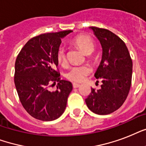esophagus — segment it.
<instances>
[{"label": "esophagus", "mask_w": 146, "mask_h": 146, "mask_svg": "<svg viewBox=\"0 0 146 146\" xmlns=\"http://www.w3.org/2000/svg\"><path fill=\"white\" fill-rule=\"evenodd\" d=\"M80 86V84L79 83H76V82H73V88H78V87Z\"/></svg>", "instance_id": "esophagus-1"}]
</instances>
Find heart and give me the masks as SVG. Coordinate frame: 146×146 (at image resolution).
<instances>
[{"mask_svg":"<svg viewBox=\"0 0 146 146\" xmlns=\"http://www.w3.org/2000/svg\"><path fill=\"white\" fill-rule=\"evenodd\" d=\"M73 44L77 46L85 54L89 55L94 51L95 44L93 40L86 35H77L72 40ZM57 60L60 65L66 63V50L60 47L57 51ZM92 72V69L88 66H76L70 69L66 73V77L72 82H82Z\"/></svg>","mask_w":146,"mask_h":146,"instance_id":"1","label":"heart"}]
</instances>
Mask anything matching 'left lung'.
Segmentation results:
<instances>
[{
	"mask_svg": "<svg viewBox=\"0 0 146 146\" xmlns=\"http://www.w3.org/2000/svg\"><path fill=\"white\" fill-rule=\"evenodd\" d=\"M102 48V61L95 76L102 82L101 89H92L86 99L92 112L106 115L120 108L129 94L133 61L124 42L111 31L90 27Z\"/></svg>",
	"mask_w": 146,
	"mask_h": 146,
	"instance_id": "obj_1",
	"label": "left lung"
}]
</instances>
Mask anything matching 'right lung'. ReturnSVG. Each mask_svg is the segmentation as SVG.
<instances>
[{
  "label": "right lung",
  "instance_id": "obj_1",
  "mask_svg": "<svg viewBox=\"0 0 146 146\" xmlns=\"http://www.w3.org/2000/svg\"><path fill=\"white\" fill-rule=\"evenodd\" d=\"M72 30L44 33L33 37L21 49L15 62L14 83L27 112L43 121L56 120L65 111L72 83L60 80L57 51L61 38ZM56 82L57 90L49 88Z\"/></svg>",
  "mask_w": 146,
  "mask_h": 146
}]
</instances>
